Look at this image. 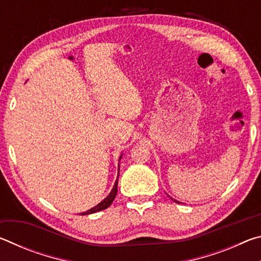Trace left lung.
Returning <instances> with one entry per match:
<instances>
[{"label":"left lung","instance_id":"obj_1","mask_svg":"<svg viewBox=\"0 0 261 261\" xmlns=\"http://www.w3.org/2000/svg\"><path fill=\"white\" fill-rule=\"evenodd\" d=\"M175 201H176V200H175ZM177 202H178V201H177Z\"/></svg>","mask_w":261,"mask_h":261}]
</instances>
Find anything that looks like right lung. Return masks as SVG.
<instances>
[{
  "label": "right lung",
  "mask_w": 261,
  "mask_h": 261,
  "mask_svg": "<svg viewBox=\"0 0 261 261\" xmlns=\"http://www.w3.org/2000/svg\"><path fill=\"white\" fill-rule=\"evenodd\" d=\"M120 159H121V158H120ZM118 169H120V168H118ZM118 174H120V170H118ZM117 183H118V178L116 179V182H115V185H114V188H113V190H112V192H110V193L108 194V197L106 198V199H103L102 201H101L100 204H98L95 207H93V208H91L90 211H87V212H84V213H82V215L95 213V212L106 210V208H107V207H109L110 205H112V202L114 201L115 197H116V193H117Z\"/></svg>",
  "instance_id": "obj_1"
}]
</instances>
